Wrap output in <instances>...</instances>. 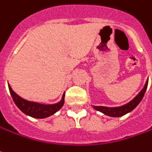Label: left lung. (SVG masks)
Returning a JSON list of instances; mask_svg holds the SVG:
<instances>
[{
    "label": "left lung",
    "instance_id": "8db88e82",
    "mask_svg": "<svg viewBox=\"0 0 152 152\" xmlns=\"http://www.w3.org/2000/svg\"><path fill=\"white\" fill-rule=\"evenodd\" d=\"M147 84H148V80L146 81L144 88H142V90L140 91L137 96H135L131 102H129L128 104H126L125 105L121 107H115V108H109V107H104V106H94V108L104 113V115H109V116L112 117H121L125 115L126 114L131 112V110H133L135 107L137 106L140 102L141 101V99L144 97L145 90L147 88Z\"/></svg>",
    "mask_w": 152,
    "mask_h": 152
}]
</instances>
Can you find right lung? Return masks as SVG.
<instances>
[{
    "mask_svg": "<svg viewBox=\"0 0 152 152\" xmlns=\"http://www.w3.org/2000/svg\"><path fill=\"white\" fill-rule=\"evenodd\" d=\"M9 90L11 93L13 101L21 111L27 115L33 117V118H38V119H43L46 117H48L54 113L59 110L64 105V94L63 95L62 100L58 104H42L36 102L27 101L26 99H23L22 98L18 96L16 93L12 90L11 86L8 84Z\"/></svg>",
    "mask_w": 152,
    "mask_h": 152,
    "instance_id": "1",
    "label": "right lung"
}]
</instances>
